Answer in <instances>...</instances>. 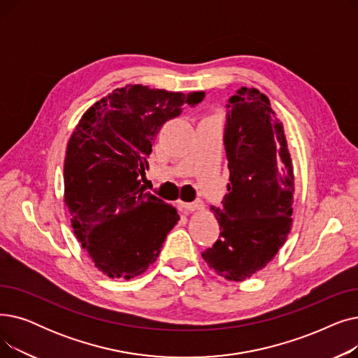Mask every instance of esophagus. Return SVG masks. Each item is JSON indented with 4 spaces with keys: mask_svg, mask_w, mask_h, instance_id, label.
Masks as SVG:
<instances>
[{
    "mask_svg": "<svg viewBox=\"0 0 358 358\" xmlns=\"http://www.w3.org/2000/svg\"><path fill=\"white\" fill-rule=\"evenodd\" d=\"M180 206H181V208H184L185 210H189V212H196V210H203L204 209V203L201 200H196L193 203L180 201Z\"/></svg>",
    "mask_w": 358,
    "mask_h": 358,
    "instance_id": "34e87169",
    "label": "esophagus"
}]
</instances>
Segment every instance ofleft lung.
Wrapping results in <instances>:
<instances>
[{
	"label": "left lung",
	"instance_id": "obj_1",
	"mask_svg": "<svg viewBox=\"0 0 358 358\" xmlns=\"http://www.w3.org/2000/svg\"><path fill=\"white\" fill-rule=\"evenodd\" d=\"M228 107L229 193L223 208L212 206L220 235L203 259L217 275L243 281L285 245L293 223L294 173L283 123L266 94L242 87Z\"/></svg>",
	"mask_w": 358,
	"mask_h": 358
}]
</instances>
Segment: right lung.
Listing matches in <instances>:
<instances>
[{
  "instance_id": "1",
  "label": "right lung",
  "mask_w": 358,
  "mask_h": 358,
  "mask_svg": "<svg viewBox=\"0 0 358 358\" xmlns=\"http://www.w3.org/2000/svg\"><path fill=\"white\" fill-rule=\"evenodd\" d=\"M203 97L129 84L92 104L72 131L64 200L75 236L103 274L130 280L145 273L180 220L171 204L145 193L139 177L162 124Z\"/></svg>"
}]
</instances>
